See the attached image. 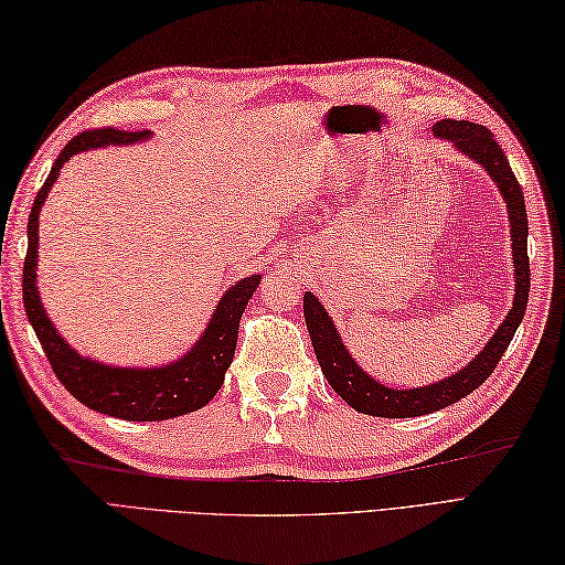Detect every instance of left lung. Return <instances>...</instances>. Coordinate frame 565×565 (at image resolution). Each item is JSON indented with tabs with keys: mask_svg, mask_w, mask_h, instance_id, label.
Segmentation results:
<instances>
[{
	"mask_svg": "<svg viewBox=\"0 0 565 565\" xmlns=\"http://www.w3.org/2000/svg\"><path fill=\"white\" fill-rule=\"evenodd\" d=\"M431 134L441 140L454 142L456 150H461L466 158L481 164L483 170L493 177L502 199L508 203L514 267V301L508 318L502 320V326L495 330L493 338L483 347V352L478 354L471 364H466L449 379L429 383V386L395 391L383 386L376 379H371L366 371L354 362V356L347 352V347L342 344L340 332L334 328L328 310L320 306L313 294L306 291L303 316L322 374H326L328 383L344 403H350L359 413L374 417L429 415L466 398L468 393L476 391L490 374H493V369L498 366L502 354H505L514 332H518L524 318L526 301H530V257H526V235H530V227H526L522 186L518 182V177L510 170L505 152H502V148L495 142L493 134H490L486 126L478 124L444 118V121L431 126Z\"/></svg>",
	"mask_w": 565,
	"mask_h": 565,
	"instance_id": "8db88e82",
	"label": "left lung"
}]
</instances>
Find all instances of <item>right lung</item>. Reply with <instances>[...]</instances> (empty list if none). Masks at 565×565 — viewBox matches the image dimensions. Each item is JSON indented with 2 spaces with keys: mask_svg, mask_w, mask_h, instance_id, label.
Masks as SVG:
<instances>
[{
  "mask_svg": "<svg viewBox=\"0 0 565 565\" xmlns=\"http://www.w3.org/2000/svg\"><path fill=\"white\" fill-rule=\"evenodd\" d=\"M148 138L150 130L128 134V130L118 128H97L72 138L63 152L57 154L51 174H47L41 191L35 194L29 215V249L26 262H23V308H26L29 322L35 330V338H39L57 381L82 405L104 415L130 419V423H154V419H170L194 413L221 391L225 371L233 364L235 356L239 318H243L247 301L262 279L259 274H255L233 284L223 294L221 303L215 306L209 328L203 330L196 344L182 359L167 366H109L77 354L65 342V338H60L53 320L45 316L39 286H35V269H39V213L47 191L55 184L60 167L72 154L104 146H134V142Z\"/></svg>",
  "mask_w": 565,
  "mask_h": 565,
  "instance_id": "right-lung-1",
  "label": "right lung"
}]
</instances>
